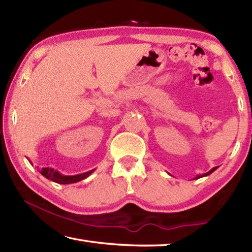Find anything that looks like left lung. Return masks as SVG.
I'll return each mask as SVG.
<instances>
[{
  "mask_svg": "<svg viewBox=\"0 0 252 252\" xmlns=\"http://www.w3.org/2000/svg\"><path fill=\"white\" fill-rule=\"evenodd\" d=\"M215 170H217V167H215V168H212L210 171L209 172H207V173H204V174H202V176H197L195 177V179H199V178H202V177H206V176H209V174H211L213 171H215Z\"/></svg>",
  "mask_w": 252,
  "mask_h": 252,
  "instance_id": "8db88e82",
  "label": "left lung"
}]
</instances>
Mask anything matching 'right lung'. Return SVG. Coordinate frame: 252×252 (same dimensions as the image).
I'll return each mask as SVG.
<instances>
[{
	"mask_svg": "<svg viewBox=\"0 0 252 252\" xmlns=\"http://www.w3.org/2000/svg\"><path fill=\"white\" fill-rule=\"evenodd\" d=\"M37 171L46 179H49V180H52L57 183H61V185H69V183H75L83 180V179L90 176L93 172V170L81 174H76V176H63V174H61L59 171H57V170H54L52 168L37 169Z\"/></svg>",
	"mask_w": 252,
	"mask_h": 252,
	"instance_id": "right-lung-1",
	"label": "right lung"
}]
</instances>
